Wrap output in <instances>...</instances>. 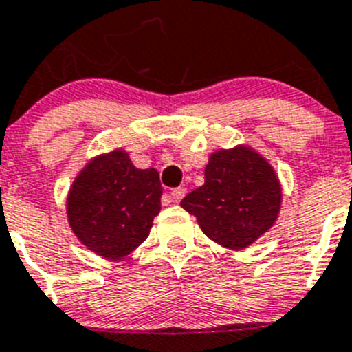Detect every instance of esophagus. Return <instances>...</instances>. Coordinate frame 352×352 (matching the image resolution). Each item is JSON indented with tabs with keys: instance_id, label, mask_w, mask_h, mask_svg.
I'll return each instance as SVG.
<instances>
[{
	"instance_id": "34e87169",
	"label": "esophagus",
	"mask_w": 352,
	"mask_h": 352,
	"mask_svg": "<svg viewBox=\"0 0 352 352\" xmlns=\"http://www.w3.org/2000/svg\"><path fill=\"white\" fill-rule=\"evenodd\" d=\"M186 195V189L184 188H175L172 189V193H170V198H172L173 201H180L182 198H184Z\"/></svg>"
}]
</instances>
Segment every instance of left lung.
Returning <instances> with one entry per match:
<instances>
[{
	"instance_id": "obj_1",
	"label": "left lung",
	"mask_w": 352,
	"mask_h": 352,
	"mask_svg": "<svg viewBox=\"0 0 352 352\" xmlns=\"http://www.w3.org/2000/svg\"><path fill=\"white\" fill-rule=\"evenodd\" d=\"M280 201L282 188L267 161L248 146H235L210 155L206 184L186 195L180 206L207 237L243 250L273 227Z\"/></svg>"
}]
</instances>
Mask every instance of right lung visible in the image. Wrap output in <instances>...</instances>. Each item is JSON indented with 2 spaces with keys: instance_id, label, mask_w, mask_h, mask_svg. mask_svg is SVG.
Returning a JSON list of instances; mask_svg holds the SVG:
<instances>
[{
  "instance_id": "right-lung-1",
  "label": "right lung",
  "mask_w": 352,
  "mask_h": 352,
  "mask_svg": "<svg viewBox=\"0 0 352 352\" xmlns=\"http://www.w3.org/2000/svg\"><path fill=\"white\" fill-rule=\"evenodd\" d=\"M154 168L140 170L125 151L96 157L70 188L67 216L78 239L106 258H120L146 239L161 210Z\"/></svg>"
}]
</instances>
